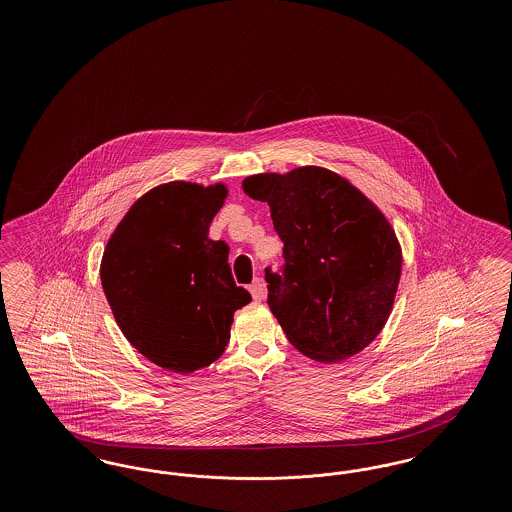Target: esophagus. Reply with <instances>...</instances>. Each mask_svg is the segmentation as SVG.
<instances>
[{"label":"esophagus","mask_w":512,"mask_h":512,"mask_svg":"<svg viewBox=\"0 0 512 512\" xmlns=\"http://www.w3.org/2000/svg\"><path fill=\"white\" fill-rule=\"evenodd\" d=\"M249 292H251L255 301H263V299H265V295H267V290H265L263 280H261V278H257V280L249 286Z\"/></svg>","instance_id":"1"}]
</instances>
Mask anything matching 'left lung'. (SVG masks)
I'll list each match as a JSON object with an SVG mask.
<instances>
[{"label": "left lung", "mask_w": 512, "mask_h": 512, "mask_svg": "<svg viewBox=\"0 0 512 512\" xmlns=\"http://www.w3.org/2000/svg\"><path fill=\"white\" fill-rule=\"evenodd\" d=\"M284 242L282 274L265 270L268 307L297 351L345 361L384 328L401 276V245L384 213L322 167L244 180Z\"/></svg>", "instance_id": "obj_1"}]
</instances>
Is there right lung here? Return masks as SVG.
<instances>
[{
    "mask_svg": "<svg viewBox=\"0 0 512 512\" xmlns=\"http://www.w3.org/2000/svg\"><path fill=\"white\" fill-rule=\"evenodd\" d=\"M226 194L224 184H161L128 209L103 251L101 286L122 334L180 374L219 359L234 313L251 301L232 278L228 245L209 240Z\"/></svg>",
    "mask_w": 512,
    "mask_h": 512,
    "instance_id": "right-lung-1",
    "label": "right lung"
}]
</instances>
